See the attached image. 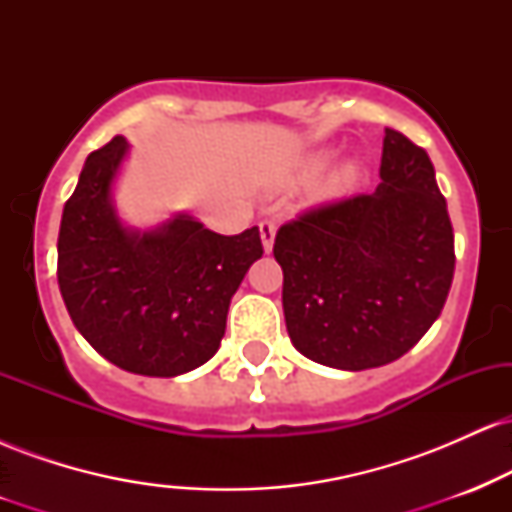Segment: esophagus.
<instances>
[{
    "instance_id": "1",
    "label": "esophagus",
    "mask_w": 512,
    "mask_h": 512,
    "mask_svg": "<svg viewBox=\"0 0 512 512\" xmlns=\"http://www.w3.org/2000/svg\"><path fill=\"white\" fill-rule=\"evenodd\" d=\"M260 236H262L264 250L272 252V248H274V236H276V223L269 221V219L260 221Z\"/></svg>"
}]
</instances>
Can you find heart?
Instances as JSON below:
<instances>
[{
	"label": "heart",
	"mask_w": 512,
	"mask_h": 512,
	"mask_svg": "<svg viewBox=\"0 0 512 512\" xmlns=\"http://www.w3.org/2000/svg\"><path fill=\"white\" fill-rule=\"evenodd\" d=\"M351 178H354V173H351V170H346V173L342 175V180H344V182H349Z\"/></svg>",
	"instance_id": "obj_1"
}]
</instances>
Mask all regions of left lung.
<instances>
[{
    "mask_svg": "<svg viewBox=\"0 0 512 512\" xmlns=\"http://www.w3.org/2000/svg\"><path fill=\"white\" fill-rule=\"evenodd\" d=\"M380 180L373 195L317 204L276 231L286 330L322 366L397 361L448 298L455 236L426 149L387 127Z\"/></svg>",
    "mask_w": 512,
    "mask_h": 512,
    "instance_id": "8db88e82",
    "label": "left lung"
}]
</instances>
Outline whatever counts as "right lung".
<instances>
[{"label":"right lung","instance_id":"obj_1","mask_svg":"<svg viewBox=\"0 0 512 512\" xmlns=\"http://www.w3.org/2000/svg\"><path fill=\"white\" fill-rule=\"evenodd\" d=\"M127 139L91 151L62 211L57 281L76 330L122 370L173 378L219 351L231 296L262 257L260 228L219 236L190 216L129 233L110 207Z\"/></svg>","mask_w":512,"mask_h":512}]
</instances>
